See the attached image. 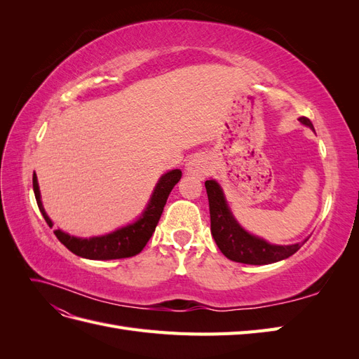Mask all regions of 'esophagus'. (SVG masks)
<instances>
[{
  "label": "esophagus",
  "mask_w": 359,
  "mask_h": 359,
  "mask_svg": "<svg viewBox=\"0 0 359 359\" xmlns=\"http://www.w3.org/2000/svg\"><path fill=\"white\" fill-rule=\"evenodd\" d=\"M187 170H189L190 173H193V175H196V177H203V175H206V173H208V170H210V161L206 160L205 157H202V156L193 157V158L189 161Z\"/></svg>",
  "instance_id": "esophagus-1"
}]
</instances>
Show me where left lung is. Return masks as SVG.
<instances>
[{"label":"left lung","mask_w":359,"mask_h":359,"mask_svg":"<svg viewBox=\"0 0 359 359\" xmlns=\"http://www.w3.org/2000/svg\"><path fill=\"white\" fill-rule=\"evenodd\" d=\"M298 119L304 126L314 130L309 118L301 116ZM205 189L210 202L212 238L215 244L219 245L220 252L233 262L247 265L274 264L297 253L302 244L306 243L274 245L266 243L262 238L248 233L232 215L220 184L214 180H208L205 181Z\"/></svg>","instance_id":"left-lung-1"}]
</instances>
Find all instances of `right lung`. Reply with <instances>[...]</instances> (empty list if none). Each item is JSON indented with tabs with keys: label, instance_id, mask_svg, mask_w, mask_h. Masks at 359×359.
<instances>
[{
	"label": "right lung",
	"instance_id": "right-lung-1",
	"mask_svg": "<svg viewBox=\"0 0 359 359\" xmlns=\"http://www.w3.org/2000/svg\"><path fill=\"white\" fill-rule=\"evenodd\" d=\"M181 177L182 173L180 169H173L165 173V175L158 180L157 186L153 194H151V199L147 205V208L144 210L142 215H140L135 223L121 227V229L103 236H93V238L72 236L60 229L53 231V233H55L60 243L66 245L72 253L85 259L111 260V259H124V257L136 256L137 253L142 252L144 247L149 241L151 235L154 233L156 226L161 217L163 208H165L166 205L169 193L172 191L173 187H175V184L181 180ZM32 189H34L36 201L41 215L45 217V220L49 226H53L45 208H43L36 175L32 177Z\"/></svg>",
	"mask_w": 359,
	"mask_h": 359
}]
</instances>
